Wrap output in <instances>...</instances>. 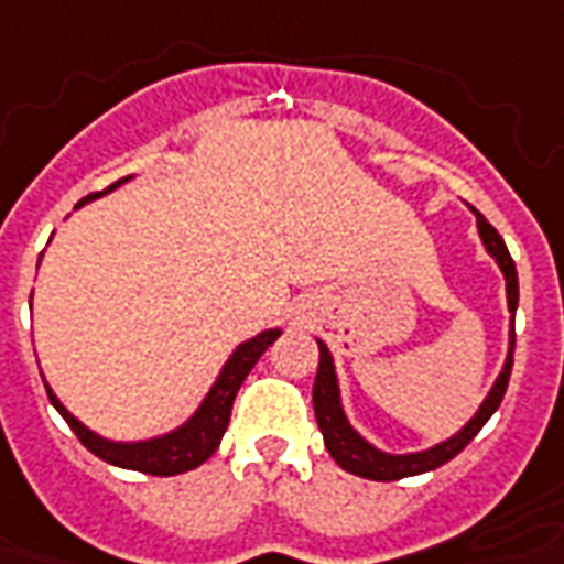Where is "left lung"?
<instances>
[{
    "mask_svg": "<svg viewBox=\"0 0 564 564\" xmlns=\"http://www.w3.org/2000/svg\"><path fill=\"white\" fill-rule=\"evenodd\" d=\"M476 214V210H474ZM476 228H479V238L486 243L488 256L501 265L503 281H507V308L510 314H516V305H519V281H516V262L510 259V250L503 238L495 231V226L488 223L486 216L476 214ZM513 345L516 336L510 333V350H507V364H503L501 376L491 384V391L479 405L474 419L467 421L455 436H448L446 443H436V446L424 448V452H409V455H388L381 452L372 443H366L360 433L350 427L348 415L341 409V393H338V378H336V364H333V354L329 348L317 341L321 348V364H317V378H314V415H317V427L323 433V443H326V452L336 458V464L341 470H348L354 476H364V479H376V482H393V479H403V476H419L427 474V470H436L443 467L446 460H452L458 455L460 448L467 446L474 440L476 433L482 431L498 405H501L503 393H507V381H510V369H513Z\"/></svg>",
    "mask_w": 564,
    "mask_h": 564,
    "instance_id": "obj_1",
    "label": "left lung"
}]
</instances>
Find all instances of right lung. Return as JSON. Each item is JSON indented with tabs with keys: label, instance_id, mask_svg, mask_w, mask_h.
Segmentation results:
<instances>
[{
	"label": "right lung",
	"instance_id": "add662e5",
	"mask_svg": "<svg viewBox=\"0 0 564 564\" xmlns=\"http://www.w3.org/2000/svg\"><path fill=\"white\" fill-rule=\"evenodd\" d=\"M131 176H124V180H118L112 186L106 188V192H112L121 183H128ZM100 192V195H106ZM100 195H88L85 200L90 198H100ZM85 200H78V207L85 204ZM281 336V329H265V333H259L250 341H243L235 348V354L228 357L226 366H223V372L214 381V388L210 393L204 397V403L198 405V412L186 421V424H180L176 431L164 433V436H152V440H140V443H116V440H104V436H97L94 431H88L76 415H69L66 412V405L54 397L48 384V400L51 405L61 412L66 424L73 427L78 440H82V446L94 452L97 458H104L106 464H116V467H124V470H140V474L149 476H176V474H186V470H195L200 467L204 460L214 455L216 448H219V440H223V433L228 427V419H231V403H235V397L241 391L243 378L250 376V369L256 366V360L269 350V345H274Z\"/></svg>",
	"mask_w": 564,
	"mask_h": 564
}]
</instances>
